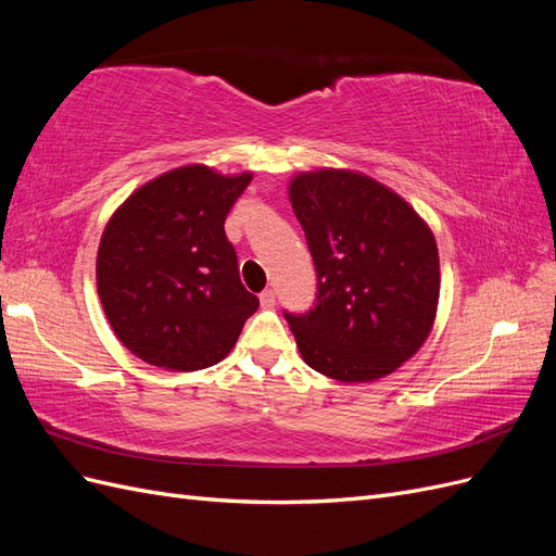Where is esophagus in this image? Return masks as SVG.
<instances>
[{
    "instance_id": "esophagus-1",
    "label": "esophagus",
    "mask_w": 556,
    "mask_h": 556,
    "mask_svg": "<svg viewBox=\"0 0 556 556\" xmlns=\"http://www.w3.org/2000/svg\"><path fill=\"white\" fill-rule=\"evenodd\" d=\"M260 301H262L264 308H274L276 306V292L274 290H264L260 294Z\"/></svg>"
}]
</instances>
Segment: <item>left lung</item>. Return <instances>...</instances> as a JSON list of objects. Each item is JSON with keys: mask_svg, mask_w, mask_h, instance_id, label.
Segmentation results:
<instances>
[{"mask_svg": "<svg viewBox=\"0 0 556 556\" xmlns=\"http://www.w3.org/2000/svg\"><path fill=\"white\" fill-rule=\"evenodd\" d=\"M317 274V304L285 313L304 362L339 382L394 374L425 345L441 294L431 227L406 199L352 169L296 174L288 188Z\"/></svg>", "mask_w": 556, "mask_h": 556, "instance_id": "left-lung-1", "label": "left lung"}]
</instances>
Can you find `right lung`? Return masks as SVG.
Instances as JSON below:
<instances>
[{"label": "right lung", "mask_w": 556, "mask_h": 556, "mask_svg": "<svg viewBox=\"0 0 556 556\" xmlns=\"http://www.w3.org/2000/svg\"><path fill=\"white\" fill-rule=\"evenodd\" d=\"M250 180L185 164L115 208L97 250V292L131 355L199 371L237 345L260 299L241 285L225 217Z\"/></svg>", "instance_id": "right-lung-1"}]
</instances>
